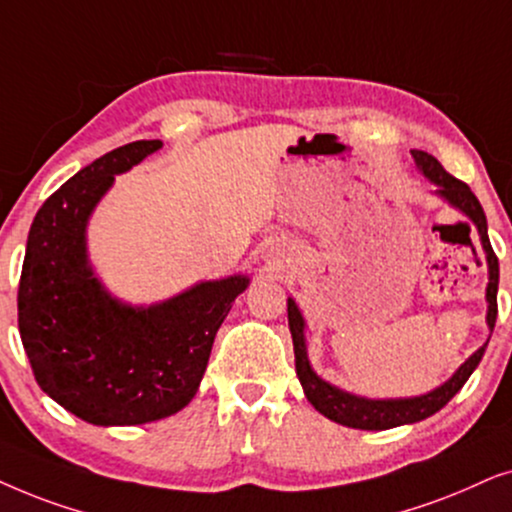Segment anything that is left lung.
<instances>
[{"mask_svg": "<svg viewBox=\"0 0 512 512\" xmlns=\"http://www.w3.org/2000/svg\"><path fill=\"white\" fill-rule=\"evenodd\" d=\"M414 163L424 173L428 180L433 182L435 194L442 196L449 206L459 208L463 215L478 229L482 250L487 255V267H489V283H487V325L489 330H494L496 313V292H499V257L494 255L492 243H489L487 234V217L482 210L478 196L470 192L466 182L456 180L454 175H449L445 168L440 166V161L428 152L421 149H412ZM288 325L292 335V346H295V370L299 377V384L304 388L306 400L316 407V410L337 424L360 428V431H386V428H395L403 424H417V421L431 417V414L440 412L456 393L461 391V386L466 384L475 367L480 365L482 356H485V346H480L478 351L463 363L459 370L452 374V379L435 388L431 393L414 395V398H391V400H372V398H360V395L346 393L342 388L327 384L325 379H320L309 363L306 356V337H304V318L299 313L295 299L288 297Z\"/></svg>", "mask_w": 512, "mask_h": 512, "instance_id": "1", "label": "left lung"}]
</instances>
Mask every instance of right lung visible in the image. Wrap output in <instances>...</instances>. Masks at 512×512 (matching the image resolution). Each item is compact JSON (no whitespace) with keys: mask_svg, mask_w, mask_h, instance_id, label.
Here are the masks:
<instances>
[{"mask_svg":"<svg viewBox=\"0 0 512 512\" xmlns=\"http://www.w3.org/2000/svg\"><path fill=\"white\" fill-rule=\"evenodd\" d=\"M161 145L128 142L81 168L44 201L27 236L18 285L23 349L42 391L95 426L149 424L192 403L217 330L250 283L238 274L161 304L131 306L95 278L88 217L114 175Z\"/></svg>","mask_w":512,"mask_h":512,"instance_id":"obj_1","label":"right lung"}]
</instances>
